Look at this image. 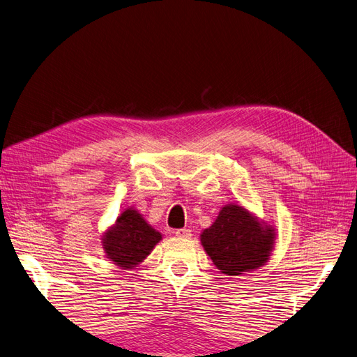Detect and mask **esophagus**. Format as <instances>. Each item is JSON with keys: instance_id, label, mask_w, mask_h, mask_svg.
<instances>
[{"instance_id": "1", "label": "esophagus", "mask_w": 357, "mask_h": 357, "mask_svg": "<svg viewBox=\"0 0 357 357\" xmlns=\"http://www.w3.org/2000/svg\"><path fill=\"white\" fill-rule=\"evenodd\" d=\"M175 235L179 236V238H190V236H191V231L187 229V228H181V229H176V231H175Z\"/></svg>"}]
</instances>
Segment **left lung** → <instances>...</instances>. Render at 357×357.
<instances>
[{
	"label": "left lung",
	"instance_id": "left-lung-1",
	"mask_svg": "<svg viewBox=\"0 0 357 357\" xmlns=\"http://www.w3.org/2000/svg\"><path fill=\"white\" fill-rule=\"evenodd\" d=\"M275 240L272 225L235 203L223 206L212 227L200 235L202 245L213 265L229 276H240L266 265Z\"/></svg>",
	"mask_w": 357,
	"mask_h": 357
}]
</instances>
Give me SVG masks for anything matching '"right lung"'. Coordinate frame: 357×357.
<instances>
[{
	"label": "right lung",
	"mask_w": 357,
	"mask_h": 357,
	"mask_svg": "<svg viewBox=\"0 0 357 357\" xmlns=\"http://www.w3.org/2000/svg\"><path fill=\"white\" fill-rule=\"evenodd\" d=\"M160 240L162 234L155 231L138 210L128 207L104 232L101 245L105 256L116 266L130 271L144 261Z\"/></svg>",
	"instance_id": "obj_1"
}]
</instances>
